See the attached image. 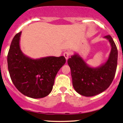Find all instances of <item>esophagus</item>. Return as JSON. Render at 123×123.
<instances>
[{"label": "esophagus", "instance_id": "esophagus-1", "mask_svg": "<svg viewBox=\"0 0 123 123\" xmlns=\"http://www.w3.org/2000/svg\"><path fill=\"white\" fill-rule=\"evenodd\" d=\"M63 55H64V57H65V59H66V60H68V59H69V55H70V53H69V51H66V52H64V54H63Z\"/></svg>", "mask_w": 123, "mask_h": 123}]
</instances>
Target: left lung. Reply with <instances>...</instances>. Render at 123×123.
Listing matches in <instances>:
<instances>
[{
    "instance_id": "obj_1",
    "label": "left lung",
    "mask_w": 123,
    "mask_h": 123,
    "mask_svg": "<svg viewBox=\"0 0 123 123\" xmlns=\"http://www.w3.org/2000/svg\"><path fill=\"white\" fill-rule=\"evenodd\" d=\"M111 45L107 60L98 67H91L78 53H74L68 60L70 66L72 84L81 95L93 97L105 91L112 83L117 66L118 51L110 35L104 37Z\"/></svg>"
}]
</instances>
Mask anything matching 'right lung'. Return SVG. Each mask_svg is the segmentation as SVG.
Masks as SVG:
<instances>
[{"instance_id": "obj_1", "label": "right lung", "mask_w": 123, "mask_h": 123, "mask_svg": "<svg viewBox=\"0 0 123 123\" xmlns=\"http://www.w3.org/2000/svg\"><path fill=\"white\" fill-rule=\"evenodd\" d=\"M22 32L13 37L7 54V66L11 80L17 89L26 97L41 98L49 95L54 79L65 64L64 56H47L32 59L20 48Z\"/></svg>"}]
</instances>
